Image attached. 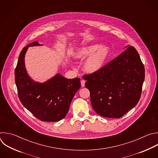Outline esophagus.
<instances>
[{
    "label": "esophagus",
    "instance_id": "esophagus-1",
    "mask_svg": "<svg viewBox=\"0 0 158 158\" xmlns=\"http://www.w3.org/2000/svg\"><path fill=\"white\" fill-rule=\"evenodd\" d=\"M85 81L84 80H81V86H82V87H84L85 86Z\"/></svg>",
    "mask_w": 158,
    "mask_h": 158
}]
</instances>
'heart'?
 <instances>
[{"mask_svg":"<svg viewBox=\"0 0 158 158\" xmlns=\"http://www.w3.org/2000/svg\"><path fill=\"white\" fill-rule=\"evenodd\" d=\"M110 53V49L108 46L92 43L77 48L72 52V56L78 60L87 57L83 64V71L88 74H93L103 67Z\"/></svg>","mask_w":158,"mask_h":158,"instance_id":"obj_1","label":"heart"}]
</instances>
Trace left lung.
Returning a JSON list of instances; mask_svg holds the SVG:
<instances>
[{
  "instance_id": "1",
  "label": "left lung",
  "mask_w": 158,
  "mask_h": 158,
  "mask_svg": "<svg viewBox=\"0 0 158 158\" xmlns=\"http://www.w3.org/2000/svg\"><path fill=\"white\" fill-rule=\"evenodd\" d=\"M122 53L95 73L84 76L93 109L99 115L118 118L136 106L141 94L144 67L136 49Z\"/></svg>"
}]
</instances>
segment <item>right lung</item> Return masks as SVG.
Listing matches in <instances>:
<instances>
[{
    "label": "right lung",
    "instance_id": "obj_1",
    "mask_svg": "<svg viewBox=\"0 0 158 158\" xmlns=\"http://www.w3.org/2000/svg\"><path fill=\"white\" fill-rule=\"evenodd\" d=\"M34 41L23 48L15 71V84L23 106L43 122H58L64 118L71 101L81 87L80 79H67L61 74L44 82L35 81L28 74L25 56L29 47L42 46Z\"/></svg>",
    "mask_w": 158,
    "mask_h": 158
}]
</instances>
